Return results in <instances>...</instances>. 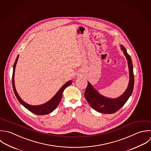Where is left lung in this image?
Instances as JSON below:
<instances>
[{
	"label": "left lung",
	"mask_w": 151,
	"mask_h": 151,
	"mask_svg": "<svg viewBox=\"0 0 151 151\" xmlns=\"http://www.w3.org/2000/svg\"><path fill=\"white\" fill-rule=\"evenodd\" d=\"M120 46L128 60L129 72V84L125 92L119 97L115 99L107 98L100 94L88 81V86L84 93L85 97L91 108L101 113L107 114L115 113L125 105L134 89V75L132 59L130 55L127 53L126 48L122 45Z\"/></svg>",
	"instance_id": "left-lung-1"
}]
</instances>
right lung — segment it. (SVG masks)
Masks as SVG:
<instances>
[{
    "mask_svg": "<svg viewBox=\"0 0 151 151\" xmlns=\"http://www.w3.org/2000/svg\"><path fill=\"white\" fill-rule=\"evenodd\" d=\"M19 58V55H17L15 62L14 63L13 65V75H12V86H13V91L14 93L15 94L16 97L17 98V100L19 101V102L24 107L26 108L27 109H28L29 111H30L31 112L37 115H46L48 114L49 113L52 112L58 106L59 104L60 103L61 99H62V93L63 91L65 90V89L66 88H67L68 86H69V85H70L72 83V81H68L65 84H64L61 88L58 91V92L55 95V96L51 99H50L49 101H47V102L42 104V105H30L29 104H26V102H24L19 96V95H18L16 88H15V86H14V71H15V67L16 65V63L17 62V59Z\"/></svg>",
    "mask_w": 151,
    "mask_h": 151,
    "instance_id": "obj_1",
    "label": "right lung"
}]
</instances>
